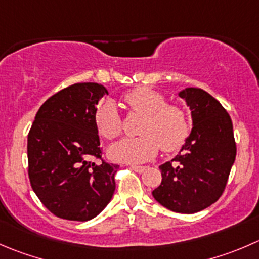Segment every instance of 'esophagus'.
Returning a JSON list of instances; mask_svg holds the SVG:
<instances>
[{"instance_id":"34e87169","label":"esophagus","mask_w":259,"mask_h":259,"mask_svg":"<svg viewBox=\"0 0 259 259\" xmlns=\"http://www.w3.org/2000/svg\"><path fill=\"white\" fill-rule=\"evenodd\" d=\"M130 168L138 173H143L145 169H147V167H145V165H130Z\"/></svg>"}]
</instances>
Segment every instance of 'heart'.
<instances>
[{
    "mask_svg": "<svg viewBox=\"0 0 259 259\" xmlns=\"http://www.w3.org/2000/svg\"><path fill=\"white\" fill-rule=\"evenodd\" d=\"M125 102L143 120L138 138H127L109 149L111 159L125 163H142L154 157L159 150L175 152L188 135V119L180 106L168 105L164 95L149 89L137 87L124 96ZM95 125L100 135L112 140L121 134V117L114 101L106 100L95 111Z\"/></svg>",
    "mask_w": 259,
    "mask_h": 259,
    "instance_id": "heart-1",
    "label": "heart"
}]
</instances>
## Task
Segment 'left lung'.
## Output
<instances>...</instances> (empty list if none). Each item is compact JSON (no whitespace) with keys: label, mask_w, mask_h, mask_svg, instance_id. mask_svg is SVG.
I'll list each match as a JSON object with an SVG mask.
<instances>
[{"label":"left lung","mask_w":259,"mask_h":259,"mask_svg":"<svg viewBox=\"0 0 259 259\" xmlns=\"http://www.w3.org/2000/svg\"><path fill=\"white\" fill-rule=\"evenodd\" d=\"M178 96L191 110L192 130L180 153L159 165L162 182L152 192L162 206L195 214L217 202L237 155L233 122L206 91L187 87Z\"/></svg>","instance_id":"left-lung-1"}]
</instances>
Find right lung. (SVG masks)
Listing matches in <instances>:
<instances>
[{"label": "right lung", "mask_w": 259, "mask_h": 259, "mask_svg": "<svg viewBox=\"0 0 259 259\" xmlns=\"http://www.w3.org/2000/svg\"><path fill=\"white\" fill-rule=\"evenodd\" d=\"M105 95L106 87L92 82L57 92L40 106L27 135L32 190L62 219H94L114 195L119 165L91 162L101 158L95 111Z\"/></svg>", "instance_id": "add662e5"}]
</instances>
